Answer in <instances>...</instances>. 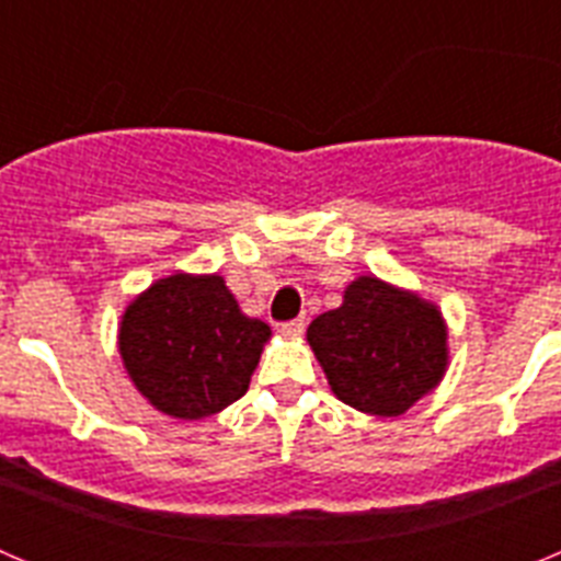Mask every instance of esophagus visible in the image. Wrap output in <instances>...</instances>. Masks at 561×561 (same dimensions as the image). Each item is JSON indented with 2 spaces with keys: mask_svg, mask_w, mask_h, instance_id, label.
<instances>
[{
  "mask_svg": "<svg viewBox=\"0 0 561 561\" xmlns=\"http://www.w3.org/2000/svg\"><path fill=\"white\" fill-rule=\"evenodd\" d=\"M304 331H306L304 317H297V320H289V323L280 325V334H284V336H300Z\"/></svg>",
  "mask_w": 561,
  "mask_h": 561,
  "instance_id": "34e87169",
  "label": "esophagus"
}]
</instances>
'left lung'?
Returning <instances> with one entry per match:
<instances>
[{
    "mask_svg": "<svg viewBox=\"0 0 561 561\" xmlns=\"http://www.w3.org/2000/svg\"><path fill=\"white\" fill-rule=\"evenodd\" d=\"M306 340L336 399L379 419L408 413L449 359L438 306L374 275L356 277L340 309L311 320Z\"/></svg>",
    "mask_w": 561,
    "mask_h": 561,
    "instance_id": "left-lung-1",
    "label": "left lung"
}]
</instances>
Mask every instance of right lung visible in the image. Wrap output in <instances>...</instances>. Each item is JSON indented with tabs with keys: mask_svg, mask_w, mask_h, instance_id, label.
Returning a JSON list of instances; mask_svg holds the SVG:
<instances>
[{
	"mask_svg": "<svg viewBox=\"0 0 561 561\" xmlns=\"http://www.w3.org/2000/svg\"><path fill=\"white\" fill-rule=\"evenodd\" d=\"M270 336V325L238 309L225 277L176 272L128 304L117 345L153 408L196 421L247 393Z\"/></svg>",
	"mask_w": 561,
	"mask_h": 561,
	"instance_id": "right-lung-1",
	"label": "right lung"
}]
</instances>
